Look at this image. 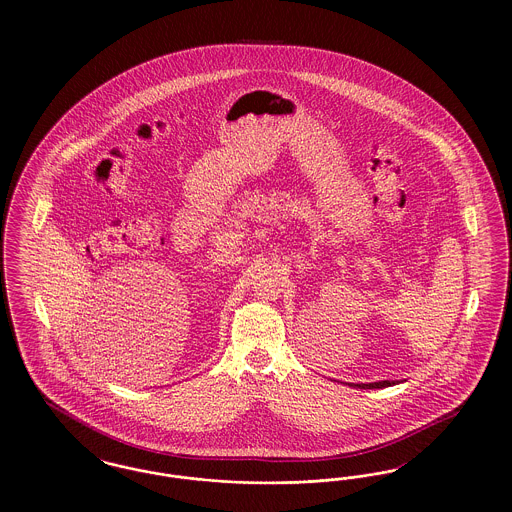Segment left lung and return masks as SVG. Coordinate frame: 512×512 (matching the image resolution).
I'll return each instance as SVG.
<instances>
[{
  "mask_svg": "<svg viewBox=\"0 0 512 512\" xmlns=\"http://www.w3.org/2000/svg\"><path fill=\"white\" fill-rule=\"evenodd\" d=\"M393 382L390 380H384V382H372V384H355V388H361V390H374V388H388Z\"/></svg>",
  "mask_w": 512,
  "mask_h": 512,
  "instance_id": "1",
  "label": "left lung"
}]
</instances>
